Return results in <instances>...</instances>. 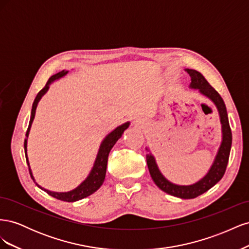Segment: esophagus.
<instances>
[{
    "label": "esophagus",
    "mask_w": 249,
    "mask_h": 249,
    "mask_svg": "<svg viewBox=\"0 0 249 249\" xmlns=\"http://www.w3.org/2000/svg\"><path fill=\"white\" fill-rule=\"evenodd\" d=\"M134 124H135V125H136V126H141V124H143V122H142L141 119H136V120H135V122H134Z\"/></svg>",
    "instance_id": "34e87169"
}]
</instances>
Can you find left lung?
<instances>
[{
    "label": "left lung",
    "instance_id": "left-lung-1",
    "mask_svg": "<svg viewBox=\"0 0 249 249\" xmlns=\"http://www.w3.org/2000/svg\"><path fill=\"white\" fill-rule=\"evenodd\" d=\"M185 71L189 73V76L191 77V83L189 87L191 89H198V91L202 95H205L214 103L218 110V113H219L222 129V141L219 149H218L214 162L212 164V166L209 169L207 175L201 179H199L198 182L188 186L176 185L169 182L159 170V167H158V165L156 163L155 157L150 153L146 155V162L150 177H152L155 184L159 187L162 191L176 197H179L183 199H191L199 196L202 193L207 192L222 178L225 169H227L228 166L229 157L231 153V131L229 124L227 107H225V104L220 94L209 84V82L199 71L189 69H186ZM146 149L148 150V148Z\"/></svg>",
    "mask_w": 249,
    "mask_h": 249
}]
</instances>
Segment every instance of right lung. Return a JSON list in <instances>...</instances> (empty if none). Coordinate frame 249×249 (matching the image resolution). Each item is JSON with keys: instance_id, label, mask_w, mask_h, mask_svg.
<instances>
[{"instance_id": "right-lung-1", "label": "right lung", "mask_w": 249, "mask_h": 249, "mask_svg": "<svg viewBox=\"0 0 249 249\" xmlns=\"http://www.w3.org/2000/svg\"><path fill=\"white\" fill-rule=\"evenodd\" d=\"M69 72V71H60L56 74H54V76H52L48 83L46 84V86H44L40 91L38 92V94L36 95L35 100H34V103H33V106H32V111H31V118H30V123H29V126H28V130H27V133H26V139H25V143H24V146H25V154H26V160H27V163H28V166H29V171H30V176H31L32 179H34V177L32 175V171H31V168H30V164H29V160H28V156H27V139H28V136H29V132H30V129H31V125H32V123H33V119L35 117V111H36V108H37V105H38L39 101L41 97L46 94V92L49 90L50 88V85L52 82H54L60 78L64 77L65 74ZM130 125V123L127 122L122 125L117 126L115 130H113L111 133H109L106 137H105V139L102 141L101 143V146H100V149H99V153H97V156H96V159H95V162H94V165L93 167L91 169V171H90L89 176L86 178V179L84 180V182L81 183L76 189H73L71 191H69V192H53V191H50V190H47L44 189V188L40 187L38 184H37L36 182V185L38 186L40 189H42L43 191H46L49 195H51V196L55 197L59 200H63V201H67V202H73V201H77V200H80L82 198H85L87 196H89V195H91L92 193H94L99 188L103 185L104 180H105V177H106V169H107V162H108V157H109V153L111 148L114 146V144L116 143V141L123 136L124 132L129 127Z\"/></svg>"}]
</instances>
